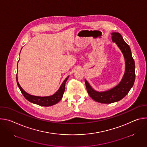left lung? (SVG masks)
<instances>
[{"label": "left lung", "instance_id": "obj_1", "mask_svg": "<svg viewBox=\"0 0 147 147\" xmlns=\"http://www.w3.org/2000/svg\"><path fill=\"white\" fill-rule=\"evenodd\" d=\"M112 39L115 42L123 54L125 69L122 80L114 88L103 92L94 90L85 79L86 88L89 95L94 100L102 103H111L117 102L126 95L133 86L135 81V63L132 57L130 47L118 32L112 33Z\"/></svg>", "mask_w": 147, "mask_h": 147}]
</instances>
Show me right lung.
Returning a JSON list of instances; mask_svg holds the SVG:
<instances>
[{"label": "right lung", "instance_id": "add662e5", "mask_svg": "<svg viewBox=\"0 0 147 147\" xmlns=\"http://www.w3.org/2000/svg\"><path fill=\"white\" fill-rule=\"evenodd\" d=\"M17 66H18V65H17ZM69 77V76H68L64 80V81L63 82L59 89L56 93H55L53 95L51 96H38L31 95L27 93L20 86L17 80V76H16V79H17V86L26 99H27L28 101H30L31 103L38 105H40V106L50 107V106L56 104L62 98L65 90L66 82L67 81V80L68 79Z\"/></svg>", "mask_w": 147, "mask_h": 147}]
</instances>
